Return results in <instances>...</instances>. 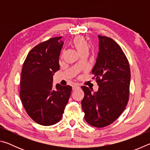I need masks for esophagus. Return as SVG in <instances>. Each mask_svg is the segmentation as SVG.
<instances>
[{
	"label": "esophagus",
	"instance_id": "1",
	"mask_svg": "<svg viewBox=\"0 0 150 150\" xmlns=\"http://www.w3.org/2000/svg\"><path fill=\"white\" fill-rule=\"evenodd\" d=\"M80 88V86L79 85H75L73 86V90H75V89H78V88Z\"/></svg>",
	"mask_w": 150,
	"mask_h": 150
}]
</instances>
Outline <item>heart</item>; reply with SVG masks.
Returning <instances> with one entry per match:
<instances>
[{
    "mask_svg": "<svg viewBox=\"0 0 150 150\" xmlns=\"http://www.w3.org/2000/svg\"><path fill=\"white\" fill-rule=\"evenodd\" d=\"M73 47L80 54L84 52H88L90 45L88 42L82 36H77L72 40Z\"/></svg>",
    "mask_w": 150,
    "mask_h": 150,
    "instance_id": "heart-1",
    "label": "heart"
}]
</instances>
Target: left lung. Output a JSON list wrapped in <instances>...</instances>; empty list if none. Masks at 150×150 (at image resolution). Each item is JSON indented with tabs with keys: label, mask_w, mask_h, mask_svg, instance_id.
<instances>
[{
	"label": "left lung",
	"mask_w": 150,
	"mask_h": 150,
	"mask_svg": "<svg viewBox=\"0 0 150 150\" xmlns=\"http://www.w3.org/2000/svg\"><path fill=\"white\" fill-rule=\"evenodd\" d=\"M98 38V52L92 74L98 89L93 93L82 86L85 96L81 105L87 122L102 128L115 122L126 108L130 69L125 54L115 40L100 35Z\"/></svg>",
	"instance_id": "1"
}]
</instances>
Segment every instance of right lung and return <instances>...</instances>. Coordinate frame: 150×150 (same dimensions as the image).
I'll return each instance as SVG.
<instances>
[{
	"label": "right lung",
	"instance_id": "1",
	"mask_svg": "<svg viewBox=\"0 0 150 150\" xmlns=\"http://www.w3.org/2000/svg\"><path fill=\"white\" fill-rule=\"evenodd\" d=\"M61 38H54L35 46L22 67L20 99L30 117L43 126L54 125L62 119L72 90L69 85L53 87V77L60 67Z\"/></svg>",
	"mask_w": 150,
	"mask_h": 150
}]
</instances>
